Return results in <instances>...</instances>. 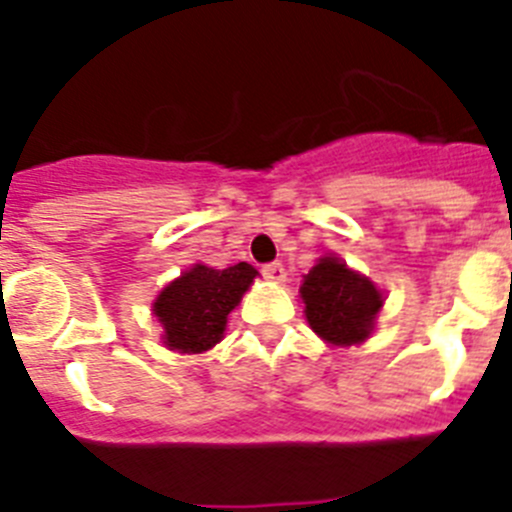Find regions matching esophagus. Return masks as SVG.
Segmentation results:
<instances>
[{"mask_svg": "<svg viewBox=\"0 0 512 512\" xmlns=\"http://www.w3.org/2000/svg\"><path fill=\"white\" fill-rule=\"evenodd\" d=\"M261 274H264V279H269V282H284V277H287V271H284V266L279 264V261H271V264L261 266Z\"/></svg>", "mask_w": 512, "mask_h": 512, "instance_id": "obj_1", "label": "esophagus"}]
</instances>
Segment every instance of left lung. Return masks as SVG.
<instances>
[{"mask_svg": "<svg viewBox=\"0 0 512 512\" xmlns=\"http://www.w3.org/2000/svg\"><path fill=\"white\" fill-rule=\"evenodd\" d=\"M310 328L333 346H351L369 338L382 295L372 282L348 269L336 256L312 266L300 287Z\"/></svg>", "mask_w": 512, "mask_h": 512, "instance_id": "1", "label": "left lung"}]
</instances>
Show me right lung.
Returning a JSON list of instances; mask_svg holds the SVG:
<instances>
[{
    "mask_svg": "<svg viewBox=\"0 0 512 512\" xmlns=\"http://www.w3.org/2000/svg\"><path fill=\"white\" fill-rule=\"evenodd\" d=\"M259 271L251 264L210 269L192 266L153 302V312L164 325V343L182 354H202L225 333L228 315Z\"/></svg>",
    "mask_w": 512,
    "mask_h": 512,
    "instance_id": "obj_1",
    "label": "right lung"
}]
</instances>
